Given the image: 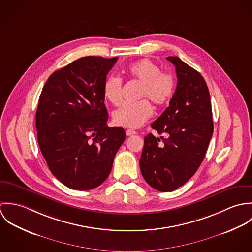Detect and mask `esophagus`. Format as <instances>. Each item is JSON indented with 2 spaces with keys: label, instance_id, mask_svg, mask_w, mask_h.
<instances>
[{
  "label": "esophagus",
  "instance_id": "34e87169",
  "mask_svg": "<svg viewBox=\"0 0 252 252\" xmlns=\"http://www.w3.org/2000/svg\"><path fill=\"white\" fill-rule=\"evenodd\" d=\"M136 133H137L136 131H134V130H130V129H129V130H127V131H126V136H127V137H130V136L136 135Z\"/></svg>",
  "mask_w": 252,
  "mask_h": 252
}]
</instances>
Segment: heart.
Returning a JSON list of instances; mask_svg holds the SVG:
<instances>
[{
  "mask_svg": "<svg viewBox=\"0 0 252 252\" xmlns=\"http://www.w3.org/2000/svg\"><path fill=\"white\" fill-rule=\"evenodd\" d=\"M126 73L133 80L142 84L140 99H148L155 107L166 106L173 98L176 80L172 73L161 72L160 67L149 59H142L131 64ZM122 80L117 75H110L104 83V96L112 105L121 101ZM152 114L150 104L143 100L136 104H123L112 112V120L118 126L139 128Z\"/></svg>",
  "mask_w": 252,
  "mask_h": 252,
  "instance_id": "1",
  "label": "heart"
}]
</instances>
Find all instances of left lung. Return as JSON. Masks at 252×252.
<instances>
[{
	"instance_id": "obj_1",
	"label": "left lung",
	"mask_w": 252,
	"mask_h": 252,
	"mask_svg": "<svg viewBox=\"0 0 252 252\" xmlns=\"http://www.w3.org/2000/svg\"><path fill=\"white\" fill-rule=\"evenodd\" d=\"M176 67L178 85L169 107L151 124L160 138L144 137L140 168L154 189L171 192L199 169L214 133L209 88L204 77L179 57H167Z\"/></svg>"
}]
</instances>
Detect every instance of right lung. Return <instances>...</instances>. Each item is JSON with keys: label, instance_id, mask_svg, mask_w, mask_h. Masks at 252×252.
<instances>
[{"label": "right lung", "instance_id": "1", "mask_svg": "<svg viewBox=\"0 0 252 252\" xmlns=\"http://www.w3.org/2000/svg\"><path fill=\"white\" fill-rule=\"evenodd\" d=\"M117 57L87 56L53 72L38 99L37 143L52 175L75 190L101 185L125 131L109 128L104 83Z\"/></svg>", "mask_w": 252, "mask_h": 252}]
</instances>
